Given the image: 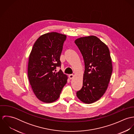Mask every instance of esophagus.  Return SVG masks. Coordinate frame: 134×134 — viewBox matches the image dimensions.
I'll use <instances>...</instances> for the list:
<instances>
[{
	"instance_id": "34e87169",
	"label": "esophagus",
	"mask_w": 134,
	"mask_h": 134,
	"mask_svg": "<svg viewBox=\"0 0 134 134\" xmlns=\"http://www.w3.org/2000/svg\"><path fill=\"white\" fill-rule=\"evenodd\" d=\"M69 78H70V79H73V78H74V76L73 74H70V75H69Z\"/></svg>"
}]
</instances>
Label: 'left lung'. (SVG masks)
<instances>
[{
	"label": "left lung",
	"mask_w": 134,
	"mask_h": 134,
	"mask_svg": "<svg viewBox=\"0 0 134 134\" xmlns=\"http://www.w3.org/2000/svg\"><path fill=\"white\" fill-rule=\"evenodd\" d=\"M74 42L85 65L82 87L76 96L82 102L91 104L104 95L110 82L113 72L110 52L108 46L95 36L77 38Z\"/></svg>",
	"instance_id": "8db88e82"
}]
</instances>
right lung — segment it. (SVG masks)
Returning a JSON list of instances; mask_svg holds the SVG:
<instances>
[{"mask_svg": "<svg viewBox=\"0 0 134 134\" xmlns=\"http://www.w3.org/2000/svg\"><path fill=\"white\" fill-rule=\"evenodd\" d=\"M66 36L56 32L42 35L35 42L30 54L28 76L32 90L38 99L51 103L60 97L67 82L68 76L60 70V60L63 45Z\"/></svg>", "mask_w": 134, "mask_h": 134, "instance_id": "add662e5", "label": "right lung"}]
</instances>
